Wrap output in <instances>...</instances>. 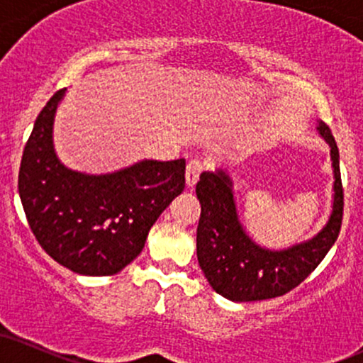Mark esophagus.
Masks as SVG:
<instances>
[{"instance_id":"1","label":"esophagus","mask_w":363,"mask_h":363,"mask_svg":"<svg viewBox=\"0 0 363 363\" xmlns=\"http://www.w3.org/2000/svg\"><path fill=\"white\" fill-rule=\"evenodd\" d=\"M201 172H203L201 162L191 160L189 164H187V167H186V186L189 187V189H191V187H194L196 182L199 181V176H201Z\"/></svg>"}]
</instances>
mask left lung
Segmentation results:
<instances>
[{
	"instance_id": "1",
	"label": "left lung",
	"mask_w": 363,
	"mask_h": 363,
	"mask_svg": "<svg viewBox=\"0 0 363 363\" xmlns=\"http://www.w3.org/2000/svg\"><path fill=\"white\" fill-rule=\"evenodd\" d=\"M333 167V206L326 225L311 239L285 249L262 247L245 232L237 211L234 179L227 169L203 172L196 184L201 216L196 252L205 278L216 294L232 302L266 301L285 295L306 280L336 242L343 218L340 152L331 129L318 123Z\"/></svg>"
}]
</instances>
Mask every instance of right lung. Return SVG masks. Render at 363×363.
I'll return each instance as SVG.
<instances>
[{"label": "right lung", "mask_w": 363, "mask_h": 363, "mask_svg": "<svg viewBox=\"0 0 363 363\" xmlns=\"http://www.w3.org/2000/svg\"><path fill=\"white\" fill-rule=\"evenodd\" d=\"M66 89L37 116L25 145L18 193L35 239L54 261L109 277L143 251L150 228L186 186V160H140L107 174L66 167L54 150V118Z\"/></svg>", "instance_id": "obj_1"}]
</instances>
